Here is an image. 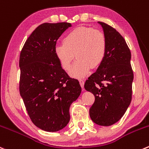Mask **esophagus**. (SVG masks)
<instances>
[{
	"instance_id": "34e87169",
	"label": "esophagus",
	"mask_w": 149,
	"mask_h": 149,
	"mask_svg": "<svg viewBox=\"0 0 149 149\" xmlns=\"http://www.w3.org/2000/svg\"><path fill=\"white\" fill-rule=\"evenodd\" d=\"M79 83H80L81 86L82 88H84V81L83 79H80V80H79Z\"/></svg>"
}]
</instances>
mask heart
Masks as SVG:
<instances>
[{"mask_svg": "<svg viewBox=\"0 0 149 149\" xmlns=\"http://www.w3.org/2000/svg\"><path fill=\"white\" fill-rule=\"evenodd\" d=\"M107 50L105 36L100 30L92 27H79L70 31L64 43L54 47V53L65 70H68L75 54L77 60L69 71L76 79L87 76L91 68H97L105 58Z\"/></svg>", "mask_w": 149, "mask_h": 149, "instance_id": "obj_1", "label": "heart"}]
</instances>
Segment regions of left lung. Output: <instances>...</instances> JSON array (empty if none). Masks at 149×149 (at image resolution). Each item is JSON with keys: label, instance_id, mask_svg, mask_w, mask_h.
Instances as JSON below:
<instances>
[{"label": "left lung", "instance_id": "obj_1", "mask_svg": "<svg viewBox=\"0 0 149 149\" xmlns=\"http://www.w3.org/2000/svg\"><path fill=\"white\" fill-rule=\"evenodd\" d=\"M97 23L106 38V53L96 72L86 81L84 88L95 97L89 109L91 119L97 125L108 127L120 120L129 107L134 76L131 52L125 38L113 27Z\"/></svg>", "mask_w": 149, "mask_h": 149}]
</instances>
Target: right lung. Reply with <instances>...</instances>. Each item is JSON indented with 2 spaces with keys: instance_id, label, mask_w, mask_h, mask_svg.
<instances>
[{
  "instance_id": "add662e5",
  "label": "right lung",
  "mask_w": 149,
  "mask_h": 149,
  "mask_svg": "<svg viewBox=\"0 0 149 149\" xmlns=\"http://www.w3.org/2000/svg\"><path fill=\"white\" fill-rule=\"evenodd\" d=\"M71 26L68 22L41 24L20 53V95L33 123L47 132L67 126L70 105L81 92L79 81L68 76L54 53L57 41Z\"/></svg>"
}]
</instances>
